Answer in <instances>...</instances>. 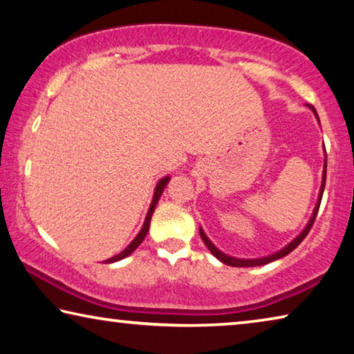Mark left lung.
<instances>
[{
  "label": "left lung",
  "mask_w": 354,
  "mask_h": 354,
  "mask_svg": "<svg viewBox=\"0 0 354 354\" xmlns=\"http://www.w3.org/2000/svg\"><path fill=\"white\" fill-rule=\"evenodd\" d=\"M308 109H310L313 111V115L317 116L318 120V115H317V110L313 109L312 105H308ZM319 122V120H318ZM324 184H326V159H324V165H323V179H322V187H319V194H318V200H317V205H315V209H313V214L310 217V221H308V223L306 225V228L302 230V232L296 236L293 241L288 245H285L283 249H280L279 252H276V254H271L268 257H261V258H254V260H245V258H236V257H230L227 254H223L222 250H218L214 244L211 243L209 238L206 236V233L203 232V228L200 227V236L201 239H203V243L206 244V248L209 249V252L212 255H214L218 261H222L223 265H228V266H234V268H250V266H261V265H268V263L271 261H276L279 260V258H282L285 255H288L290 252H293L298 245L304 241V238L307 236V233L310 232V228L313 225V222H315V217L318 214V207H319V203H322V197H323V190H324Z\"/></svg>",
  "instance_id": "1"
}]
</instances>
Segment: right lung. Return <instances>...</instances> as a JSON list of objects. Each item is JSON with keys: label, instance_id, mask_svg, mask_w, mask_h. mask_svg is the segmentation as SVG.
<instances>
[{"label": "right lung", "instance_id": "add662e5", "mask_svg": "<svg viewBox=\"0 0 354 354\" xmlns=\"http://www.w3.org/2000/svg\"><path fill=\"white\" fill-rule=\"evenodd\" d=\"M168 181H170V176H164V178L160 179L159 183H157V186H156V189H154L153 201H151V205H149V209H148L147 218H145V222H143V227H142V230H140L137 236L133 238L132 243L129 244L124 250L120 252V254L115 255V257H111V258H109V260H105L104 263H115V261H120V260H122V258H126V257L131 255L132 252L136 250L140 244H142V241H143L145 238H147V234H148V230H149V222H151V217H153V212H154V209H156V205H157V201H159L160 195H162V192H164V189H165V186H167V184H168Z\"/></svg>", "mask_w": 354, "mask_h": 354}]
</instances>
